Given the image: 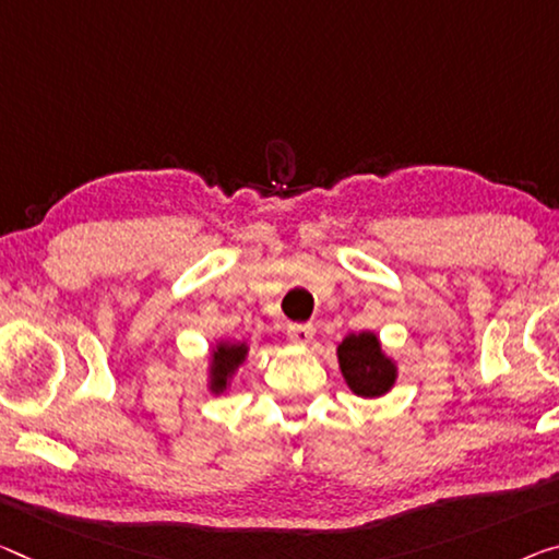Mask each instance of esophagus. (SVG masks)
I'll return each instance as SVG.
<instances>
[{"mask_svg":"<svg viewBox=\"0 0 559 559\" xmlns=\"http://www.w3.org/2000/svg\"><path fill=\"white\" fill-rule=\"evenodd\" d=\"M287 334H289V340L295 342V345H309V342H312V337H314V328H312V324H289Z\"/></svg>","mask_w":559,"mask_h":559,"instance_id":"34e87169","label":"esophagus"}]
</instances>
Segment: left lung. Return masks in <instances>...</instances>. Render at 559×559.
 I'll return each mask as SVG.
<instances>
[{"label":"left lung","instance_id":"obj_1","mask_svg":"<svg viewBox=\"0 0 559 559\" xmlns=\"http://www.w3.org/2000/svg\"><path fill=\"white\" fill-rule=\"evenodd\" d=\"M340 372L352 394L374 400L397 382V359L384 352L377 332H349L337 345Z\"/></svg>","mask_w":559,"mask_h":559}]
</instances>
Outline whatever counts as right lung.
I'll list each match as a JSON object with an SVG mask.
<instances>
[{
	"instance_id": "add662e5",
	"label": "right lung",
	"mask_w": 559,
	"mask_h": 559,
	"mask_svg": "<svg viewBox=\"0 0 559 559\" xmlns=\"http://www.w3.org/2000/svg\"><path fill=\"white\" fill-rule=\"evenodd\" d=\"M247 357H250V345L245 340L214 342L207 357V390L212 394H227Z\"/></svg>"
}]
</instances>
